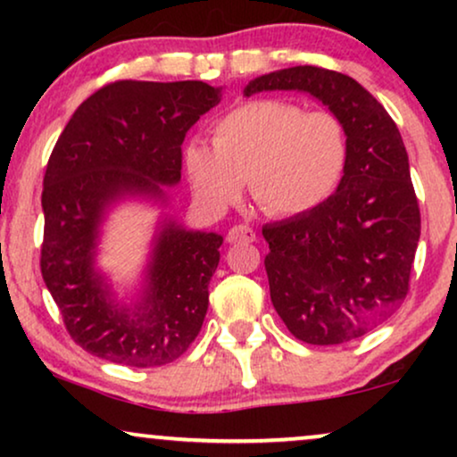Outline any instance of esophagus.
<instances>
[{
    "label": "esophagus",
    "instance_id": "esophagus-1",
    "mask_svg": "<svg viewBox=\"0 0 457 457\" xmlns=\"http://www.w3.org/2000/svg\"><path fill=\"white\" fill-rule=\"evenodd\" d=\"M228 243H253L255 241V230L247 224H235L227 235Z\"/></svg>",
    "mask_w": 457,
    "mask_h": 457
}]
</instances>
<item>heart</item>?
<instances>
[{
	"instance_id": "heart-1",
	"label": "heart",
	"mask_w": 457,
	"mask_h": 457,
	"mask_svg": "<svg viewBox=\"0 0 457 457\" xmlns=\"http://www.w3.org/2000/svg\"><path fill=\"white\" fill-rule=\"evenodd\" d=\"M187 172L199 202L224 210L249 185L266 214L295 216L333 195L349 162L343 120L285 99H255L216 122L212 149L191 143Z\"/></svg>"
}]
</instances>
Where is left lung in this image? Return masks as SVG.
<instances>
[{
  "label": "left lung",
  "instance_id": "1",
  "mask_svg": "<svg viewBox=\"0 0 457 457\" xmlns=\"http://www.w3.org/2000/svg\"><path fill=\"white\" fill-rule=\"evenodd\" d=\"M305 91L345 124L349 162L327 202L264 224L274 310L310 345L358 339L395 314L410 291L420 208L408 152L386 110L347 74L293 66L253 79L245 96Z\"/></svg>",
  "mask_w": 457,
  "mask_h": 457
}]
</instances>
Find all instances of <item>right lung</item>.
<instances>
[{
    "mask_svg": "<svg viewBox=\"0 0 457 457\" xmlns=\"http://www.w3.org/2000/svg\"><path fill=\"white\" fill-rule=\"evenodd\" d=\"M218 102L220 89L202 80H116L87 97L62 130L43 177L41 274L68 335L91 355L164 366L199 335L220 235L166 222L135 308L112 302L93 262L108 204L164 197L162 185L180 180L187 130Z\"/></svg>",
    "mask_w": 457,
    "mask_h": 457,
    "instance_id": "right-lung-1",
    "label": "right lung"
}]
</instances>
